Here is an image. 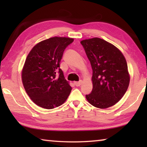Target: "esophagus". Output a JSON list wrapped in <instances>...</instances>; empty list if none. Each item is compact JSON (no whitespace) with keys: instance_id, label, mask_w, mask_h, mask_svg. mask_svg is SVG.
Segmentation results:
<instances>
[{"instance_id":"obj_1","label":"esophagus","mask_w":147,"mask_h":147,"mask_svg":"<svg viewBox=\"0 0 147 147\" xmlns=\"http://www.w3.org/2000/svg\"><path fill=\"white\" fill-rule=\"evenodd\" d=\"M82 84V80L80 81V82H74V85H75L77 87L81 86Z\"/></svg>"}]
</instances>
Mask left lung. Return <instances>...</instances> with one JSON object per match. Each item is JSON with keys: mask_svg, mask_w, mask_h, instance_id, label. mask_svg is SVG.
<instances>
[{"mask_svg": "<svg viewBox=\"0 0 147 147\" xmlns=\"http://www.w3.org/2000/svg\"><path fill=\"white\" fill-rule=\"evenodd\" d=\"M93 69V90L86 97L91 105L105 109L118 102L127 91L130 74L120 50L98 38L80 41Z\"/></svg>", "mask_w": 147, "mask_h": 147, "instance_id": "left-lung-1", "label": "left lung"}]
</instances>
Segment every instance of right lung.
Returning a JSON list of instances; mask_svg holds the SVG:
<instances>
[{
	"label": "right lung",
	"instance_id": "1",
	"mask_svg": "<svg viewBox=\"0 0 147 147\" xmlns=\"http://www.w3.org/2000/svg\"><path fill=\"white\" fill-rule=\"evenodd\" d=\"M73 38L53 37L40 41L30 52L21 72L26 93L34 102L45 109L63 104L71 87L59 69L63 51Z\"/></svg>",
	"mask_w": 147,
	"mask_h": 147
}]
</instances>
